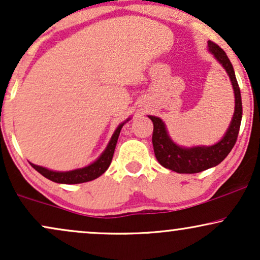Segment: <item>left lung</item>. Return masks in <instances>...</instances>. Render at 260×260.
<instances>
[{
	"label": "left lung",
	"instance_id": "1",
	"mask_svg": "<svg viewBox=\"0 0 260 260\" xmlns=\"http://www.w3.org/2000/svg\"><path fill=\"white\" fill-rule=\"evenodd\" d=\"M209 50L216 57L219 63L223 66L229 78H231L235 96V110L233 115L232 122L226 129L224 137L217 144L211 146H193L182 147L176 145L167 132L166 124L159 117L149 116L153 123L152 144L154 156L160 166L164 168L173 170L180 174H194L200 173L212 167L218 166L223 159L228 156L234 147L241 124L242 117V103L240 87L234 73L232 62L228 56L216 43L208 42Z\"/></svg>",
	"mask_w": 260,
	"mask_h": 260
}]
</instances>
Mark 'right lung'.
I'll list each match as a JSON object with an SVG mask.
<instances>
[{"instance_id":"add662e5","label":"right lung","mask_w":260,"mask_h":260,"mask_svg":"<svg viewBox=\"0 0 260 260\" xmlns=\"http://www.w3.org/2000/svg\"><path fill=\"white\" fill-rule=\"evenodd\" d=\"M128 121V120H127ZM124 121L123 123H121L119 127L116 128L113 137L106 147V150L103 151V153L98 157V159L94 160L93 163H91L90 166L84 167L80 169H74L70 170V172H54V170H49L44 167L36 166L34 163H29L34 168L37 170L38 173H41L43 176L47 177V179L51 180V181L57 182V183H66V185H74V183H83L87 181H92V180L100 177L106 170L109 168L111 159H113L115 147H116L117 139H119L121 128L124 123L127 122Z\"/></svg>"}]
</instances>
